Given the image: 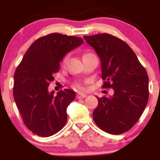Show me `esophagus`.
Segmentation results:
<instances>
[{"mask_svg":"<svg viewBox=\"0 0 160 160\" xmlns=\"http://www.w3.org/2000/svg\"><path fill=\"white\" fill-rule=\"evenodd\" d=\"M86 96H87V95L84 94V93H78V94L76 95V98L78 99L84 98H86Z\"/></svg>","mask_w":160,"mask_h":160,"instance_id":"1","label":"esophagus"}]
</instances>
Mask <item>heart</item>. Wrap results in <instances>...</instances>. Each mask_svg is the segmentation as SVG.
Returning a JSON list of instances; mask_svg holds the SVG:
<instances>
[{
	"label": "heart",
	"instance_id": "b5f03b06",
	"mask_svg": "<svg viewBox=\"0 0 160 160\" xmlns=\"http://www.w3.org/2000/svg\"><path fill=\"white\" fill-rule=\"evenodd\" d=\"M88 54H89V53H87V54H85V55H88ZM85 55H84V56H85ZM68 59V56H65V58H64L63 60H62V65H65V64L67 63ZM74 88H76V89H84V85L82 83H80V82H79V83L75 84Z\"/></svg>",
	"mask_w": 160,
	"mask_h": 160
}]
</instances>
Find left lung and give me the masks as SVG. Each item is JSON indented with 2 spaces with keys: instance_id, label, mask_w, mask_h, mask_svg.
I'll return each instance as SVG.
<instances>
[{
  "instance_id": "left-lung-1",
  "label": "left lung",
  "mask_w": 160,
  "mask_h": 160,
  "mask_svg": "<svg viewBox=\"0 0 160 160\" xmlns=\"http://www.w3.org/2000/svg\"><path fill=\"white\" fill-rule=\"evenodd\" d=\"M101 60L103 87L112 88L113 96L97 97L93 111L95 124L103 131L120 135L132 128L149 98L148 76L131 47L109 34L83 36Z\"/></svg>"
}]
</instances>
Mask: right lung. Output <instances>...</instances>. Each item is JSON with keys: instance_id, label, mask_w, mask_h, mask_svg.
<instances>
[{"instance_id": "right-lung-1", "label": "right lung", "mask_w": 160, "mask_h": 160, "mask_svg": "<svg viewBox=\"0 0 160 160\" xmlns=\"http://www.w3.org/2000/svg\"><path fill=\"white\" fill-rule=\"evenodd\" d=\"M82 43V38L58 33L41 37L28 49L16 68L14 100L23 122L35 135L49 137L65 126L75 92L65 89L54 95L48 86L64 56Z\"/></svg>"}]
</instances>
